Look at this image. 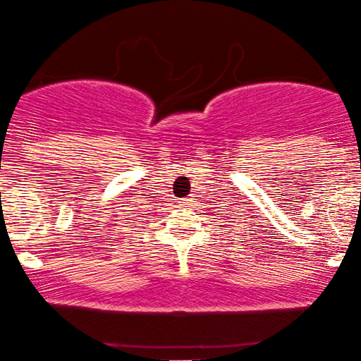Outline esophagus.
<instances>
[{"mask_svg":"<svg viewBox=\"0 0 361 361\" xmlns=\"http://www.w3.org/2000/svg\"><path fill=\"white\" fill-rule=\"evenodd\" d=\"M189 201H191V200H182L180 202H182V204H189Z\"/></svg>","mask_w":361,"mask_h":361,"instance_id":"obj_1","label":"esophagus"}]
</instances>
